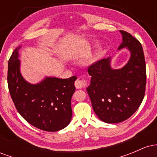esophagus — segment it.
<instances>
[{
	"mask_svg": "<svg viewBox=\"0 0 157 157\" xmlns=\"http://www.w3.org/2000/svg\"><path fill=\"white\" fill-rule=\"evenodd\" d=\"M86 85V81L83 80H80V79H77L75 82V86L77 89H82V88H83Z\"/></svg>",
	"mask_w": 157,
	"mask_h": 157,
	"instance_id": "1",
	"label": "esophagus"
}]
</instances>
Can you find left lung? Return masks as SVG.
Instances as JSON below:
<instances>
[{
  "instance_id": "8db88e82",
  "label": "left lung",
  "mask_w": 157,
  "mask_h": 157,
  "mask_svg": "<svg viewBox=\"0 0 157 157\" xmlns=\"http://www.w3.org/2000/svg\"><path fill=\"white\" fill-rule=\"evenodd\" d=\"M120 32L122 43L118 50L126 47L131 52L127 63L113 69L108 57L88 68L91 79L87 92L95 113L106 123H118L132 116L145 92L146 65L142 45L128 32Z\"/></svg>"
}]
</instances>
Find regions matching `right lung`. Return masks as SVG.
Listing matches in <instances>:
<instances>
[{"instance_id":"add662e5","label":"right lung","mask_w":157,"mask_h":157,"mask_svg":"<svg viewBox=\"0 0 157 157\" xmlns=\"http://www.w3.org/2000/svg\"><path fill=\"white\" fill-rule=\"evenodd\" d=\"M21 47L14 50L8 63V87L16 109L29 123L40 130L53 132L63 129L72 117L71 100L77 77H46L39 83H29L20 71Z\"/></svg>"}]
</instances>
